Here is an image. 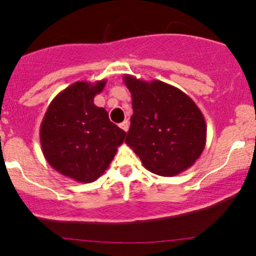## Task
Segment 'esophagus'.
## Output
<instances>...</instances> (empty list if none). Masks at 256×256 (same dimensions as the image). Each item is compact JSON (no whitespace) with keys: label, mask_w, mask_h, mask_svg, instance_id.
<instances>
[{"label":"esophagus","mask_w":256,"mask_h":256,"mask_svg":"<svg viewBox=\"0 0 256 256\" xmlns=\"http://www.w3.org/2000/svg\"><path fill=\"white\" fill-rule=\"evenodd\" d=\"M119 126H120V128H122V130H124L125 132H128V128H130V122H128V120H124V122H122V124H120Z\"/></svg>","instance_id":"esophagus-1"}]
</instances>
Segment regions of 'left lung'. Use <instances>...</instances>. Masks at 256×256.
Segmentation results:
<instances>
[{
	"label": "left lung",
	"mask_w": 256,
	"mask_h": 256,
	"mask_svg": "<svg viewBox=\"0 0 256 256\" xmlns=\"http://www.w3.org/2000/svg\"><path fill=\"white\" fill-rule=\"evenodd\" d=\"M122 79L134 110L126 144L158 176L173 177L192 167L207 138L206 120L195 102L161 80L146 82L130 74Z\"/></svg>",
	"instance_id": "left-lung-1"
}]
</instances>
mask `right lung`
Returning <instances> with one entry per match:
<instances>
[{"label": "right lung", "mask_w": 256, "mask_h": 256, "mask_svg": "<svg viewBox=\"0 0 256 256\" xmlns=\"http://www.w3.org/2000/svg\"><path fill=\"white\" fill-rule=\"evenodd\" d=\"M106 79L76 82L55 96L40 124L46 160L58 173L79 183H92L104 173L126 132L94 104Z\"/></svg>", "instance_id": "1"}]
</instances>
